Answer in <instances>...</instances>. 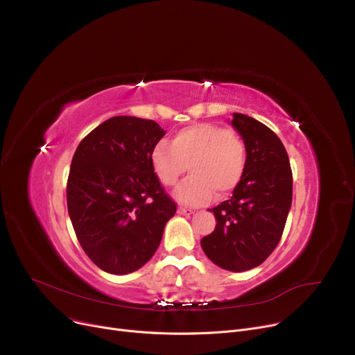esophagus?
Masks as SVG:
<instances>
[{"label": "esophagus", "mask_w": 355, "mask_h": 355, "mask_svg": "<svg viewBox=\"0 0 355 355\" xmlns=\"http://www.w3.org/2000/svg\"><path fill=\"white\" fill-rule=\"evenodd\" d=\"M177 213H178V214H181V216H191L194 211H193L191 209H187V207H182V206H180V207H178V210H177Z\"/></svg>", "instance_id": "obj_1"}]
</instances>
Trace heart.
<instances>
[{
    "label": "heart",
    "mask_w": 355,
    "mask_h": 355,
    "mask_svg": "<svg viewBox=\"0 0 355 355\" xmlns=\"http://www.w3.org/2000/svg\"><path fill=\"white\" fill-rule=\"evenodd\" d=\"M246 145L233 130L214 123H196L159 142L151 153L155 177L164 187H173L190 170L174 196L187 206H201L214 194H230L246 173Z\"/></svg>",
    "instance_id": "b5f03b06"
}]
</instances>
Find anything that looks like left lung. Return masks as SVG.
<instances>
[{"instance_id":"left-lung-1","label":"left lung","mask_w":355,"mask_h":355,"mask_svg":"<svg viewBox=\"0 0 355 355\" xmlns=\"http://www.w3.org/2000/svg\"><path fill=\"white\" fill-rule=\"evenodd\" d=\"M232 125L246 145V173L230 200L209 209L217 225L201 239V248L217 266L245 272L262 265L282 237L292 204V170L270 128L243 114H233Z\"/></svg>"}]
</instances>
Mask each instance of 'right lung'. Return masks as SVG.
Returning a JSON list of instances; mask_svg holds the SVG:
<instances>
[{
  "label": "right lung",
  "instance_id": "right-lung-1",
  "mask_svg": "<svg viewBox=\"0 0 355 355\" xmlns=\"http://www.w3.org/2000/svg\"><path fill=\"white\" fill-rule=\"evenodd\" d=\"M164 135L155 121L114 116L87 134L73 155L69 216L85 253L107 273L144 266L177 211L151 165Z\"/></svg>",
  "mask_w": 355,
  "mask_h": 355
}]
</instances>
